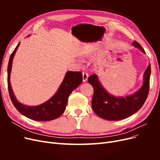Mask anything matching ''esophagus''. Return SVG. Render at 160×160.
<instances>
[{"instance_id":"esophagus-1","label":"esophagus","mask_w":160,"mask_h":160,"mask_svg":"<svg viewBox=\"0 0 160 160\" xmlns=\"http://www.w3.org/2000/svg\"><path fill=\"white\" fill-rule=\"evenodd\" d=\"M88 74L87 73V72H83V81L86 82L87 81H88Z\"/></svg>"}]
</instances>
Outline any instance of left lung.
<instances>
[{"label": "left lung", "mask_w": 160, "mask_h": 160, "mask_svg": "<svg viewBox=\"0 0 160 160\" xmlns=\"http://www.w3.org/2000/svg\"><path fill=\"white\" fill-rule=\"evenodd\" d=\"M132 45L143 53H146L142 47L134 41ZM151 65H149L143 73V85L134 93L124 97H118L110 94L101 83L96 74L89 77L88 82L93 86L94 94L91 105L94 112L99 117L106 120L118 121L133 115L140 109L146 101L149 89Z\"/></svg>", "instance_id": "8db88e82"}]
</instances>
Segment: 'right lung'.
<instances>
[{
  "label": "right lung",
  "mask_w": 160,
  "mask_h": 160,
  "mask_svg": "<svg viewBox=\"0 0 160 160\" xmlns=\"http://www.w3.org/2000/svg\"><path fill=\"white\" fill-rule=\"evenodd\" d=\"M20 43H18L12 52L8 64V88L12 103L19 112L29 119L39 121V122L55 119L64 113L69 96L72 91L78 88L82 83L83 75L79 71H67L63 81H62L55 94L49 100L42 104L35 106H29L21 103L14 95L10 81L12 61Z\"/></svg>",
  "instance_id": "add662e5"
}]
</instances>
